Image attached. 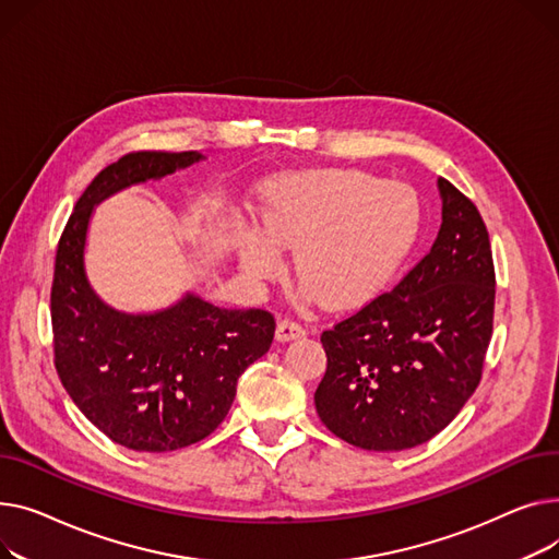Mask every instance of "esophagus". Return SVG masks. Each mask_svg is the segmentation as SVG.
Here are the masks:
<instances>
[{
	"mask_svg": "<svg viewBox=\"0 0 559 559\" xmlns=\"http://www.w3.org/2000/svg\"><path fill=\"white\" fill-rule=\"evenodd\" d=\"M305 334H307L305 326H302L300 322L290 320V318H282V320L277 322V332H275V336H277V341H282V343H286V341H295V338H302Z\"/></svg>",
	"mask_w": 559,
	"mask_h": 559,
	"instance_id": "esophagus-1",
	"label": "esophagus"
}]
</instances>
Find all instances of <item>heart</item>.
Segmentation results:
<instances>
[{
    "label": "heart",
    "mask_w": 559,
    "mask_h": 559,
    "mask_svg": "<svg viewBox=\"0 0 559 559\" xmlns=\"http://www.w3.org/2000/svg\"><path fill=\"white\" fill-rule=\"evenodd\" d=\"M421 225L419 199L406 187L354 169L293 174L271 187L241 264L257 280H275L280 250H295V273L313 295L336 309L360 307L406 264Z\"/></svg>",
    "instance_id": "heart-1"
}]
</instances>
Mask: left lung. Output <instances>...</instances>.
I'll use <instances>...</instances> for the list:
<instances>
[{
	"mask_svg": "<svg viewBox=\"0 0 559 559\" xmlns=\"http://www.w3.org/2000/svg\"><path fill=\"white\" fill-rule=\"evenodd\" d=\"M442 225L429 254L388 293L322 332V424L368 451H402L438 436L483 377L497 277L480 212L438 178Z\"/></svg>",
	"mask_w": 559,
	"mask_h": 559,
	"instance_id": "1",
	"label": "left lung"
}]
</instances>
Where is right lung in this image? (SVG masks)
Here are the masks:
<instances>
[{
	"label": "right lung",
	"instance_id": "add662e5",
	"mask_svg": "<svg viewBox=\"0 0 559 559\" xmlns=\"http://www.w3.org/2000/svg\"><path fill=\"white\" fill-rule=\"evenodd\" d=\"M199 159V151H135L108 164L83 191L56 250V372L98 431L135 451H176L207 438L233 406L239 377L271 349L275 336L271 311L221 309L199 295H185L155 313L115 311L85 277L94 205Z\"/></svg>",
	"mask_w": 559,
	"mask_h": 559
}]
</instances>
